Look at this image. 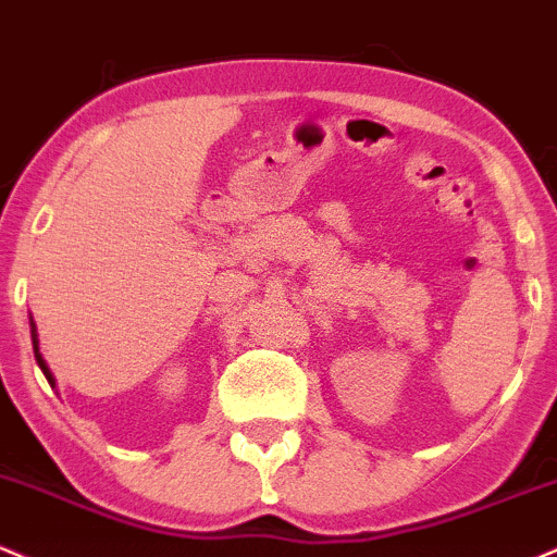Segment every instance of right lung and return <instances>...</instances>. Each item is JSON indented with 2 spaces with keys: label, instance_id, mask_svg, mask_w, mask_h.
<instances>
[{
  "label": "right lung",
  "instance_id": "1",
  "mask_svg": "<svg viewBox=\"0 0 557 557\" xmlns=\"http://www.w3.org/2000/svg\"><path fill=\"white\" fill-rule=\"evenodd\" d=\"M30 338H33V355H36V362H38V368L44 370L46 381H49L51 385H54V375H51V370L46 368V362H44L41 351H38V333H36V323H33V318H30Z\"/></svg>",
  "mask_w": 557,
  "mask_h": 557
}]
</instances>
